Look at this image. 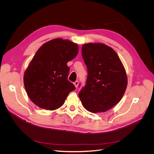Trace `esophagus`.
Listing matches in <instances>:
<instances>
[{
	"mask_svg": "<svg viewBox=\"0 0 154 154\" xmlns=\"http://www.w3.org/2000/svg\"><path fill=\"white\" fill-rule=\"evenodd\" d=\"M74 84L75 87L77 88V87H78V85H79V82H78V81H75V82L74 83Z\"/></svg>",
	"mask_w": 154,
	"mask_h": 154,
	"instance_id": "1",
	"label": "esophagus"
}]
</instances>
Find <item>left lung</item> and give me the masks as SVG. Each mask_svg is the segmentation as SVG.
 Masks as SVG:
<instances>
[{"label": "left lung", "mask_w": 154, "mask_h": 154, "mask_svg": "<svg viewBox=\"0 0 154 154\" xmlns=\"http://www.w3.org/2000/svg\"><path fill=\"white\" fill-rule=\"evenodd\" d=\"M82 55L88 75L79 98L88 112H106L120 102L126 91L124 65L116 51L102 43L83 44Z\"/></svg>", "instance_id": "8db88e82"}]
</instances>
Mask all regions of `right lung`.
<instances>
[{
	"label": "right lung",
	"mask_w": 154,
	"mask_h": 154,
	"mask_svg": "<svg viewBox=\"0 0 154 154\" xmlns=\"http://www.w3.org/2000/svg\"><path fill=\"white\" fill-rule=\"evenodd\" d=\"M79 52L78 44L56 38L40 47L23 74V84L30 100L40 108L54 110L64 103L74 85L67 80L69 61Z\"/></svg>",
	"instance_id": "1"
}]
</instances>
